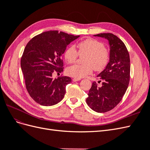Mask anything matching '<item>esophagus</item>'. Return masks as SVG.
Returning <instances> with one entry per match:
<instances>
[{
    "mask_svg": "<svg viewBox=\"0 0 150 150\" xmlns=\"http://www.w3.org/2000/svg\"><path fill=\"white\" fill-rule=\"evenodd\" d=\"M81 79V78H73V79H72V81H74V82H76V81H80Z\"/></svg>",
    "mask_w": 150,
    "mask_h": 150,
    "instance_id": "obj_1",
    "label": "esophagus"
}]
</instances>
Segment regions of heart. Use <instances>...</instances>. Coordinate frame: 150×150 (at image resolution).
<instances>
[{"instance_id": "heart-1", "label": "heart", "mask_w": 150, "mask_h": 150, "mask_svg": "<svg viewBox=\"0 0 150 150\" xmlns=\"http://www.w3.org/2000/svg\"><path fill=\"white\" fill-rule=\"evenodd\" d=\"M78 51L72 46L68 47L64 52V58L68 63L74 62L79 55L83 56L82 64H74L67 67L66 73L76 78H82L91 74L93 69L101 71L108 65L110 58L108 49L103 42L89 38L77 45Z\"/></svg>"}]
</instances>
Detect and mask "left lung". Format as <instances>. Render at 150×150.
<instances>
[{
  "label": "left lung",
  "mask_w": 150,
  "mask_h": 150,
  "mask_svg": "<svg viewBox=\"0 0 150 150\" xmlns=\"http://www.w3.org/2000/svg\"><path fill=\"white\" fill-rule=\"evenodd\" d=\"M94 36L104 38L110 45V62L98 75L102 84L93 83L88 97V105L94 111L106 112L112 110L125 94L130 79L129 54L125 44L116 35L111 33H101Z\"/></svg>",
  "instance_id": "1"
}]
</instances>
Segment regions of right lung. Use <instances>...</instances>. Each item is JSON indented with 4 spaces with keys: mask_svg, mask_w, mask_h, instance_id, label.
Listing matches in <instances>:
<instances>
[{
    "mask_svg": "<svg viewBox=\"0 0 150 150\" xmlns=\"http://www.w3.org/2000/svg\"><path fill=\"white\" fill-rule=\"evenodd\" d=\"M79 37L49 30L35 35L27 44L21 66L27 91L36 103L52 106L64 97L66 86L71 82V78L61 74L54 79L52 74L63 71L62 54L67 45Z\"/></svg>",
    "mask_w": 150,
    "mask_h": 150,
    "instance_id": "1",
    "label": "right lung"
}]
</instances>
